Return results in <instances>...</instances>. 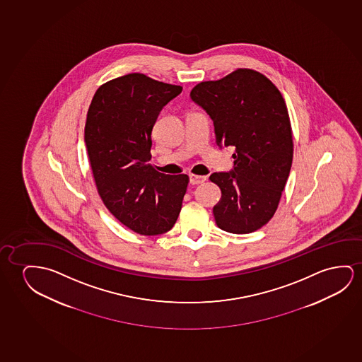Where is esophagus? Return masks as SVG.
<instances>
[{
	"label": "esophagus",
	"instance_id": "34e87169",
	"mask_svg": "<svg viewBox=\"0 0 362 362\" xmlns=\"http://www.w3.org/2000/svg\"><path fill=\"white\" fill-rule=\"evenodd\" d=\"M189 180H190V184H200L204 183L205 180H206V177L204 175H197V174H189Z\"/></svg>",
	"mask_w": 362,
	"mask_h": 362
}]
</instances>
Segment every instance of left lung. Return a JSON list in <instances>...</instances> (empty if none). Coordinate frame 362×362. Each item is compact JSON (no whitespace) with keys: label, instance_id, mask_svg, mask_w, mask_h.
Masks as SVG:
<instances>
[{"label":"left lung","instance_id":"obj_1","mask_svg":"<svg viewBox=\"0 0 362 362\" xmlns=\"http://www.w3.org/2000/svg\"><path fill=\"white\" fill-rule=\"evenodd\" d=\"M214 123L216 146L235 147L234 170L213 173L221 188L213 208L223 230L249 234L260 229L278 209L293 156L288 107L267 76L238 69L218 81H205L190 92Z\"/></svg>","mask_w":362,"mask_h":362}]
</instances>
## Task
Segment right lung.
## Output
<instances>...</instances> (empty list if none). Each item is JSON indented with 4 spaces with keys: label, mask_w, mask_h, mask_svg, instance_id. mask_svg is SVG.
Segmentation results:
<instances>
[{
    "label": "right lung",
    "mask_w": 362,
    "mask_h": 362,
    "mask_svg": "<svg viewBox=\"0 0 362 362\" xmlns=\"http://www.w3.org/2000/svg\"><path fill=\"white\" fill-rule=\"evenodd\" d=\"M182 89L126 74L102 84L87 112L84 141L97 192L115 219L141 235L173 228L188 187L187 174L159 173L149 163L158 115Z\"/></svg>",
    "instance_id": "right-lung-1"
}]
</instances>
